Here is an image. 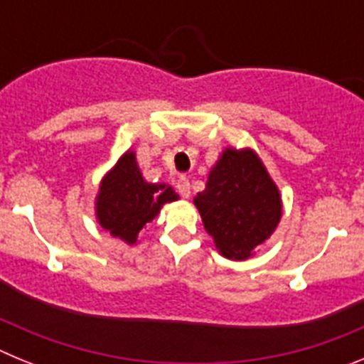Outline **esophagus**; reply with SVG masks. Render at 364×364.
I'll return each instance as SVG.
<instances>
[{
	"mask_svg": "<svg viewBox=\"0 0 364 364\" xmlns=\"http://www.w3.org/2000/svg\"><path fill=\"white\" fill-rule=\"evenodd\" d=\"M176 191H178L180 197L189 198V195H191V184H189V180L186 176H178V180H176Z\"/></svg>",
	"mask_w": 364,
	"mask_h": 364,
	"instance_id": "34e87169",
	"label": "esophagus"
}]
</instances>
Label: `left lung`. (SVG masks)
Instances as JSON below:
<instances>
[{
  "instance_id": "8db88e82",
  "label": "left lung",
  "mask_w": 364,
  "mask_h": 364,
  "mask_svg": "<svg viewBox=\"0 0 364 364\" xmlns=\"http://www.w3.org/2000/svg\"><path fill=\"white\" fill-rule=\"evenodd\" d=\"M195 205L222 257L246 260L281 222V193L252 149L222 151Z\"/></svg>"
}]
</instances>
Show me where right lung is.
<instances>
[{"label": "right lung", "instance_id": "1", "mask_svg": "<svg viewBox=\"0 0 364 364\" xmlns=\"http://www.w3.org/2000/svg\"><path fill=\"white\" fill-rule=\"evenodd\" d=\"M173 200H178L175 189L167 184L146 182L136 154L127 151L100 184L96 220L112 237L133 246L142 228L160 213L164 204Z\"/></svg>", "mask_w": 364, "mask_h": 364}]
</instances>
